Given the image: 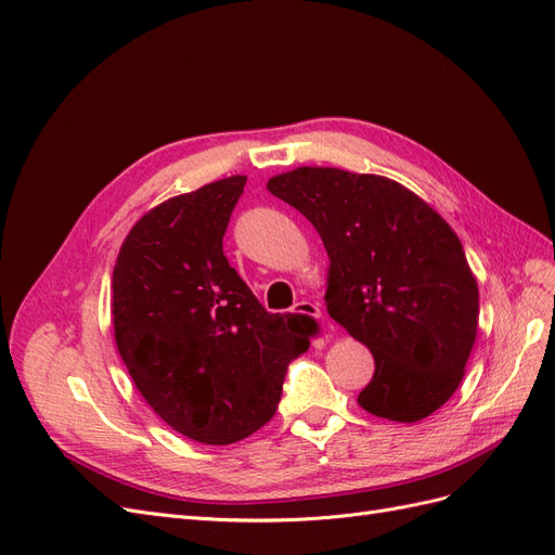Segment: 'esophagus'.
I'll use <instances>...</instances> for the list:
<instances>
[{
	"label": "esophagus",
	"mask_w": 555,
	"mask_h": 555,
	"mask_svg": "<svg viewBox=\"0 0 555 555\" xmlns=\"http://www.w3.org/2000/svg\"><path fill=\"white\" fill-rule=\"evenodd\" d=\"M294 312L296 314H308V317H322V308L312 304V300H298V304L294 306Z\"/></svg>",
	"instance_id": "esophagus-1"
}]
</instances>
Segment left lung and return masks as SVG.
<instances>
[{"label": "left lung", "mask_w": 555, "mask_h": 555, "mask_svg": "<svg viewBox=\"0 0 555 555\" xmlns=\"http://www.w3.org/2000/svg\"><path fill=\"white\" fill-rule=\"evenodd\" d=\"M266 188L322 236L326 310L375 357L359 405L400 424L440 410L479 324L477 280L444 217L391 178L333 166H298Z\"/></svg>", "instance_id": "1"}]
</instances>
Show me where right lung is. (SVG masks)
Wrapping results in <instances>:
<instances>
[{
	"mask_svg": "<svg viewBox=\"0 0 555 555\" xmlns=\"http://www.w3.org/2000/svg\"><path fill=\"white\" fill-rule=\"evenodd\" d=\"M245 180L147 210L113 268V333L133 384L166 424L204 444L245 440L271 422L287 363L317 331L304 314L266 312L224 257Z\"/></svg>",
	"mask_w": 555,
	"mask_h": 555,
	"instance_id": "add662e5",
	"label": "right lung"
}]
</instances>
